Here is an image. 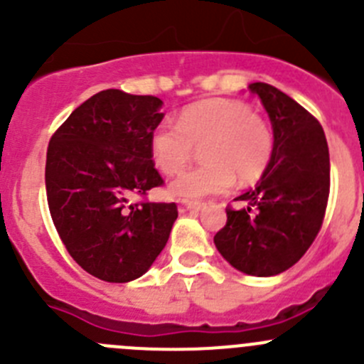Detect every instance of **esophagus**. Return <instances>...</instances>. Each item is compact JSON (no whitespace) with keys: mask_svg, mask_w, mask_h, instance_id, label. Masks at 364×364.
Wrapping results in <instances>:
<instances>
[{"mask_svg":"<svg viewBox=\"0 0 364 364\" xmlns=\"http://www.w3.org/2000/svg\"><path fill=\"white\" fill-rule=\"evenodd\" d=\"M182 207L187 208V210H201V208L205 207V203H203V201H189V200H186V201H182Z\"/></svg>","mask_w":364,"mask_h":364,"instance_id":"obj_1","label":"esophagus"}]
</instances>
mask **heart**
I'll list each match as a JSON object with an SVG mask.
<instances>
[{"mask_svg": "<svg viewBox=\"0 0 364 364\" xmlns=\"http://www.w3.org/2000/svg\"><path fill=\"white\" fill-rule=\"evenodd\" d=\"M203 146L207 164L181 175L170 193L183 200L219 194L235 182L251 183L271 163L274 138L267 122L240 100L210 99L187 106L178 124L163 122L150 134V156L157 170L177 175L189 164L194 146Z\"/></svg>", "mask_w": 364, "mask_h": 364, "instance_id": "1", "label": "heart"}]
</instances>
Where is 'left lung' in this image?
Masks as SVG:
<instances>
[{
	"label": "left lung",
	"instance_id": "left-lung-1",
	"mask_svg": "<svg viewBox=\"0 0 364 364\" xmlns=\"http://www.w3.org/2000/svg\"><path fill=\"white\" fill-rule=\"evenodd\" d=\"M271 118L274 150L253 189L226 208L214 244L250 276H276L301 260L322 226L329 198V149L322 125L301 104L267 82H251Z\"/></svg>",
	"mask_w": 364,
	"mask_h": 364
}]
</instances>
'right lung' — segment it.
Masks as SVG:
<instances>
[{
  "mask_svg": "<svg viewBox=\"0 0 364 364\" xmlns=\"http://www.w3.org/2000/svg\"><path fill=\"white\" fill-rule=\"evenodd\" d=\"M161 107L157 97L104 90L75 107L49 141L53 223L70 257L102 282L145 274L178 215L175 203H131L163 183L150 156Z\"/></svg>",
  "mask_w": 364,
  "mask_h": 364,
  "instance_id": "add662e5",
  "label": "right lung"
}]
</instances>
